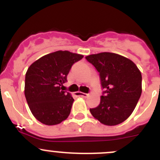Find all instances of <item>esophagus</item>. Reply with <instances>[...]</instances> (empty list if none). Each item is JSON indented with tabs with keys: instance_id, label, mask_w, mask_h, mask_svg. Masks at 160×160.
<instances>
[{
	"instance_id": "obj_1",
	"label": "esophagus",
	"mask_w": 160,
	"mask_h": 160,
	"mask_svg": "<svg viewBox=\"0 0 160 160\" xmlns=\"http://www.w3.org/2000/svg\"><path fill=\"white\" fill-rule=\"evenodd\" d=\"M75 94L77 96H80V97H83V98H87L88 96V93H81V92H76Z\"/></svg>"
}]
</instances>
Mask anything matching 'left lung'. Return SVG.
Masks as SVG:
<instances>
[{"label":"left lung","mask_w":160,"mask_h":160,"mask_svg":"<svg viewBox=\"0 0 160 160\" xmlns=\"http://www.w3.org/2000/svg\"><path fill=\"white\" fill-rule=\"evenodd\" d=\"M99 72L104 90L98 107L90 108L92 115L105 125H116L133 112L142 93V74L130 59L112 52L86 56Z\"/></svg>","instance_id":"left-lung-1"}]
</instances>
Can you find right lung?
Returning a JSON list of instances; mask_svg holds the SVG:
<instances>
[{
  "mask_svg": "<svg viewBox=\"0 0 160 160\" xmlns=\"http://www.w3.org/2000/svg\"><path fill=\"white\" fill-rule=\"evenodd\" d=\"M83 56L57 51L42 56L28 67L25 95L34 117L46 125H55L70 115L73 98L63 91L62 84L72 66Z\"/></svg>",
  "mask_w": 160,
  "mask_h": 160,
  "instance_id": "right-lung-1",
  "label": "right lung"
}]
</instances>
